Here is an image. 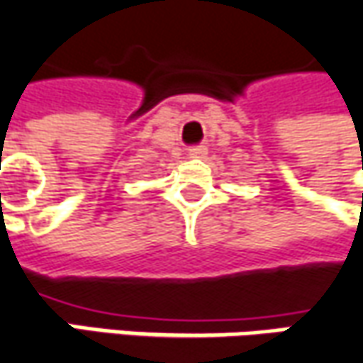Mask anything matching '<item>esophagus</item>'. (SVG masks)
Instances as JSON below:
<instances>
[{"instance_id":"obj_1","label":"esophagus","mask_w":363,"mask_h":363,"mask_svg":"<svg viewBox=\"0 0 363 363\" xmlns=\"http://www.w3.org/2000/svg\"><path fill=\"white\" fill-rule=\"evenodd\" d=\"M203 154H205V148H201V146H195V148L189 150V156H191V158H199V156H203Z\"/></svg>"}]
</instances>
